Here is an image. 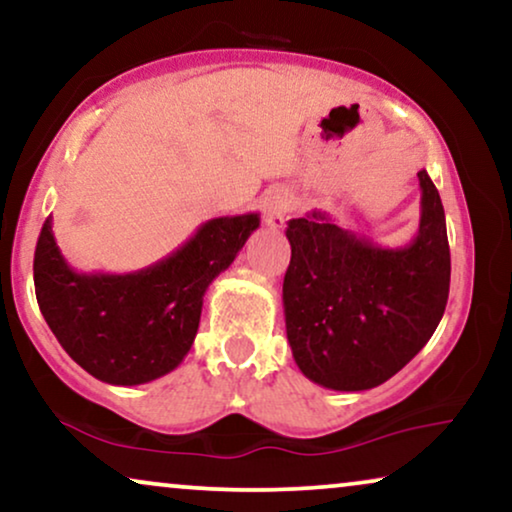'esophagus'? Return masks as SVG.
<instances>
[{
	"label": "esophagus",
	"mask_w": 512,
	"mask_h": 512,
	"mask_svg": "<svg viewBox=\"0 0 512 512\" xmlns=\"http://www.w3.org/2000/svg\"><path fill=\"white\" fill-rule=\"evenodd\" d=\"M291 209V198L286 191L272 193L268 202H265V223L270 228H282L286 223V216H289Z\"/></svg>",
	"instance_id": "34e87169"
}]
</instances>
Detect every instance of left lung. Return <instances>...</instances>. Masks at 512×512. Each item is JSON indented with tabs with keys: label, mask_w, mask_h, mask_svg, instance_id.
I'll list each match as a JSON object with an SVG mask.
<instances>
[{
	"label": "left lung",
	"mask_w": 512,
	"mask_h": 512,
	"mask_svg": "<svg viewBox=\"0 0 512 512\" xmlns=\"http://www.w3.org/2000/svg\"><path fill=\"white\" fill-rule=\"evenodd\" d=\"M415 240L380 247L326 212L291 219L284 317L293 359L307 380L363 391L394 377L431 340L450 293L445 209L426 170Z\"/></svg>",
	"instance_id": "left-lung-1"
}]
</instances>
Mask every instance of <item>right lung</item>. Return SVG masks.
<instances>
[{"label":"right lung","mask_w":512,"mask_h":512,"mask_svg":"<svg viewBox=\"0 0 512 512\" xmlns=\"http://www.w3.org/2000/svg\"><path fill=\"white\" fill-rule=\"evenodd\" d=\"M261 223L256 212L219 216L177 251L128 275L69 268L51 216L34 251L37 303L62 349L97 380L135 387L179 366L198 333L202 296Z\"/></svg>","instance_id":"1"}]
</instances>
